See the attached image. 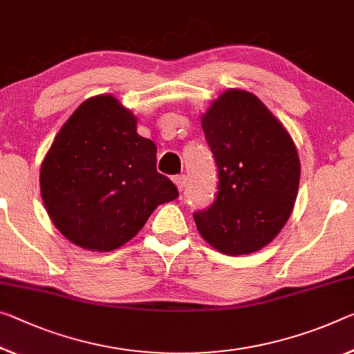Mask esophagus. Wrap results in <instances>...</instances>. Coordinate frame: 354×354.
<instances>
[{
    "mask_svg": "<svg viewBox=\"0 0 354 354\" xmlns=\"http://www.w3.org/2000/svg\"><path fill=\"white\" fill-rule=\"evenodd\" d=\"M173 183L176 184L178 190H179V192H181V190L184 189V186H186V176H184V175H176V176H173Z\"/></svg>",
    "mask_w": 354,
    "mask_h": 354,
    "instance_id": "1",
    "label": "esophagus"
}]
</instances>
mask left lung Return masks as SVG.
Segmentation results:
<instances>
[{"mask_svg":"<svg viewBox=\"0 0 354 354\" xmlns=\"http://www.w3.org/2000/svg\"><path fill=\"white\" fill-rule=\"evenodd\" d=\"M218 186L212 205L194 212L201 236L227 255L260 250L293 211L301 165L277 118L252 93L228 89L201 116Z\"/></svg>","mask_w":354,"mask_h":354,"instance_id":"1","label":"left lung"}]
</instances>
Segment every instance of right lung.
I'll list each match as a JSON object with an SVG mask.
<instances>
[{
	"label": "right lung",
	"instance_id": "obj_1",
	"mask_svg": "<svg viewBox=\"0 0 354 354\" xmlns=\"http://www.w3.org/2000/svg\"><path fill=\"white\" fill-rule=\"evenodd\" d=\"M156 145L110 94L85 100L61 127L41 167V195L61 234L110 252L143 228L178 189L156 168Z\"/></svg>",
	"mask_w": 354,
	"mask_h": 354
}]
</instances>
